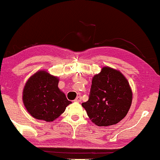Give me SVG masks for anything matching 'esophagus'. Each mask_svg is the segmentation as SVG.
<instances>
[{
  "label": "esophagus",
  "mask_w": 160,
  "mask_h": 160,
  "mask_svg": "<svg viewBox=\"0 0 160 160\" xmlns=\"http://www.w3.org/2000/svg\"><path fill=\"white\" fill-rule=\"evenodd\" d=\"M81 101H82V98H81V96H78L75 99V102H78V103H80Z\"/></svg>",
  "instance_id": "34e87169"
}]
</instances>
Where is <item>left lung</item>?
Masks as SVG:
<instances>
[{
  "mask_svg": "<svg viewBox=\"0 0 160 160\" xmlns=\"http://www.w3.org/2000/svg\"><path fill=\"white\" fill-rule=\"evenodd\" d=\"M132 103V91L121 72L103 66L92 78L89 99L82 106L98 126L116 125L125 117Z\"/></svg>",
  "mask_w": 160,
  "mask_h": 160,
  "instance_id": "obj_1",
  "label": "left lung"
}]
</instances>
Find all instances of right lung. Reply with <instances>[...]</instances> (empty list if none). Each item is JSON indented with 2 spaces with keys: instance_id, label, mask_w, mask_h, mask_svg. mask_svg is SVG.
<instances>
[{
  "instance_id": "obj_1",
  "label": "right lung",
  "mask_w": 160,
  "mask_h": 160,
  "mask_svg": "<svg viewBox=\"0 0 160 160\" xmlns=\"http://www.w3.org/2000/svg\"><path fill=\"white\" fill-rule=\"evenodd\" d=\"M58 77L41 69L29 77L22 91V101L32 117L53 122L72 103L58 88Z\"/></svg>"
}]
</instances>
